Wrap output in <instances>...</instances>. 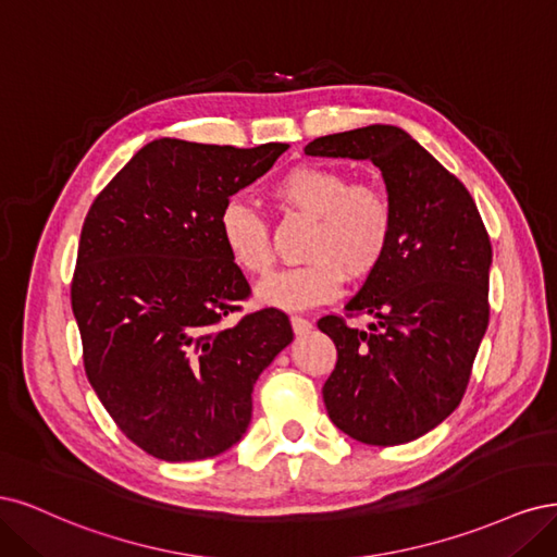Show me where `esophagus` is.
Listing matches in <instances>:
<instances>
[{
  "label": "esophagus",
  "mask_w": 557,
  "mask_h": 557,
  "mask_svg": "<svg viewBox=\"0 0 557 557\" xmlns=\"http://www.w3.org/2000/svg\"><path fill=\"white\" fill-rule=\"evenodd\" d=\"M292 329H294L296 335H308V333L312 331V321L305 319V317L294 314V317H292Z\"/></svg>",
  "instance_id": "esophagus-1"
}]
</instances>
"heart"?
Here are the masks:
<instances>
[{
  "label": "heart",
  "instance_id": "b5f03b06",
  "mask_svg": "<svg viewBox=\"0 0 557 557\" xmlns=\"http://www.w3.org/2000/svg\"><path fill=\"white\" fill-rule=\"evenodd\" d=\"M275 201L312 218L302 257L310 259L268 277L257 298L280 310H308L331 300L347 280L370 277L384 261L393 238L388 194L333 166L300 164L273 185ZM220 236L228 257L247 275L263 277L275 263V249L261 214L231 201L220 214Z\"/></svg>",
  "mask_w": 557,
  "mask_h": 557
}]
</instances>
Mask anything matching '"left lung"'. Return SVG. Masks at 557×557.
<instances>
[{
    "mask_svg": "<svg viewBox=\"0 0 557 557\" xmlns=\"http://www.w3.org/2000/svg\"><path fill=\"white\" fill-rule=\"evenodd\" d=\"M312 157L370 159L393 206L380 268L347 305L368 331L319 319L337 349L324 384L331 421L349 437L396 446L425 435L460 405L488 329L493 249L476 203L456 175L400 127L370 124L314 138Z\"/></svg>",
    "mask_w": 557,
    "mask_h": 557,
    "instance_id": "8db88e82",
    "label": "left lung"
}]
</instances>
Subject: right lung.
<instances>
[{
  "label": "right lung",
  "instance_id": "obj_1",
  "mask_svg": "<svg viewBox=\"0 0 557 557\" xmlns=\"http://www.w3.org/2000/svg\"><path fill=\"white\" fill-rule=\"evenodd\" d=\"M286 148L159 138L87 212L71 282L85 374L122 433L159 460L240 442L259 374L294 339L275 308L228 319L249 284L220 236L231 196Z\"/></svg>",
  "mask_w": 557,
  "mask_h": 557
}]
</instances>
